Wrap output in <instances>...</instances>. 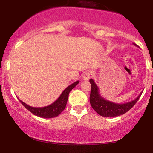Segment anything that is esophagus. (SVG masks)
Listing matches in <instances>:
<instances>
[{
  "instance_id": "obj_1",
  "label": "esophagus",
  "mask_w": 153,
  "mask_h": 153,
  "mask_svg": "<svg viewBox=\"0 0 153 153\" xmlns=\"http://www.w3.org/2000/svg\"><path fill=\"white\" fill-rule=\"evenodd\" d=\"M90 77H91L90 72H85V73H84V74L82 75V79L83 80H85V81H86V80H88L89 79H90Z\"/></svg>"
}]
</instances>
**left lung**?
Returning a JSON list of instances; mask_svg holds the SVG:
<instances>
[{
	"instance_id": "left-lung-1",
	"label": "left lung",
	"mask_w": 153,
	"mask_h": 153,
	"mask_svg": "<svg viewBox=\"0 0 153 153\" xmlns=\"http://www.w3.org/2000/svg\"><path fill=\"white\" fill-rule=\"evenodd\" d=\"M135 46L137 45L134 44ZM91 91L90 94V103L92 108L101 117H115L121 116L130 110L141 96L142 93L133 101L125 103H116L103 98L99 94V87L93 79H90Z\"/></svg>"
}]
</instances>
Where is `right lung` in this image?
Segmentation results:
<instances>
[{
	"label": "right lung",
	"mask_w": 153,
	"mask_h": 153,
	"mask_svg": "<svg viewBox=\"0 0 153 153\" xmlns=\"http://www.w3.org/2000/svg\"><path fill=\"white\" fill-rule=\"evenodd\" d=\"M79 81L73 82L71 85L67 87L62 93L61 94L59 97L52 103V104L49 105V106H45V107H32L27 105L26 103L23 102L20 99V102L24 106L26 109H28L29 111L31 112L33 114L37 116V117H42V118L45 119H50V118H54V117H57L61 114V112L65 108L67 102H68V96H69L70 92L72 91V89L74 88L78 84Z\"/></svg>",
	"instance_id": "obj_1"
}]
</instances>
